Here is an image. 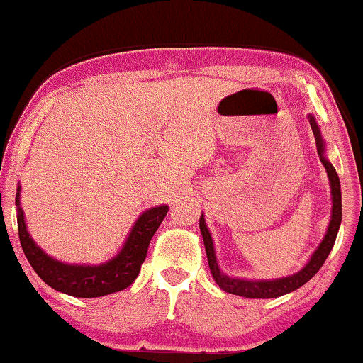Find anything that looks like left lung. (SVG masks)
Wrapping results in <instances>:
<instances>
[{"instance_id":"left-lung-1","label":"left lung","mask_w":363,"mask_h":363,"mask_svg":"<svg viewBox=\"0 0 363 363\" xmlns=\"http://www.w3.org/2000/svg\"><path fill=\"white\" fill-rule=\"evenodd\" d=\"M311 128L315 136V146H318V152L320 156V161L325 167V172H328L329 177V186H330V199H333V211H330V220L329 227L325 230V235L323 242L319 243V247L314 250V253L311 255L308 263L304 264L303 268L299 269L298 273L289 274V277L284 278H277V279H242V278H233L228 277L220 269L217 263L216 257V247H213V238L211 232H208L206 217L203 213L201 216V220H199V227H201L203 247H206L207 253V262L208 268H211V273L216 283L220 286V288L225 291V293L243 296V298L250 299H268V298H279V296L293 293L301 286L306 284L311 278L314 277L315 273L319 272L320 267H323L325 258L329 257L330 250H333L335 243L337 232L340 228L342 222V196H340V181L339 176L334 169V166L330 164V161L325 156V143L323 140V135H320L319 125L313 115H308Z\"/></svg>"}]
</instances>
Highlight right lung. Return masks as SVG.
<instances>
[{"label": "right lung", "instance_id": "obj_1", "mask_svg": "<svg viewBox=\"0 0 363 363\" xmlns=\"http://www.w3.org/2000/svg\"><path fill=\"white\" fill-rule=\"evenodd\" d=\"M21 186L16 192L18 232L23 252L45 284L75 298H100L121 291L135 281L145 262L152 235L164 220L166 203L151 207L136 218L120 252L100 264H70L49 257L30 237L21 208Z\"/></svg>", "mask_w": 363, "mask_h": 363}]
</instances>
